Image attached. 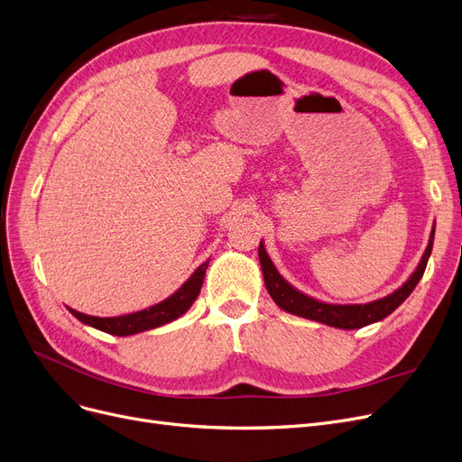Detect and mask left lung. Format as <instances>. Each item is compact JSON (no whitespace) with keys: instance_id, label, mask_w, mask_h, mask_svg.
I'll return each instance as SVG.
<instances>
[{"instance_id":"8db88e82","label":"left lung","mask_w":462,"mask_h":462,"mask_svg":"<svg viewBox=\"0 0 462 462\" xmlns=\"http://www.w3.org/2000/svg\"><path fill=\"white\" fill-rule=\"evenodd\" d=\"M432 244H434V226L430 232L429 245H427L423 256H420L417 268L408 277L406 283L402 287H398L389 296L374 300V302H368V304H328V302H320V300L294 289L289 281L277 272L263 242H260V245H258V258H260V266H263L264 285H266L272 300L281 310L287 313H292V315H298V317L310 319V320H317V323H323V325H328L334 328L355 330V328H363L372 323H377V320H381V319H385L404 302V300L415 289V285L419 283V279L425 273L429 256L432 253Z\"/></svg>"}]
</instances>
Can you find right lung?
Masks as SVG:
<instances>
[{
	"label": "right lung",
	"instance_id": "right-lung-1",
	"mask_svg": "<svg viewBox=\"0 0 462 462\" xmlns=\"http://www.w3.org/2000/svg\"><path fill=\"white\" fill-rule=\"evenodd\" d=\"M208 266H209V258L204 264H199L194 270V273L171 296H168L166 300H162V302H158L142 311L118 315V317H94V315H85V313L71 310V308H68V310L71 315H75L79 320H81V323L102 330V332L113 334V336H132V334L145 332V330H151L156 327L168 325V323H171V320L179 319L190 310L194 300L199 294V289H202V285H204Z\"/></svg>",
	"mask_w": 462,
	"mask_h": 462
}]
</instances>
